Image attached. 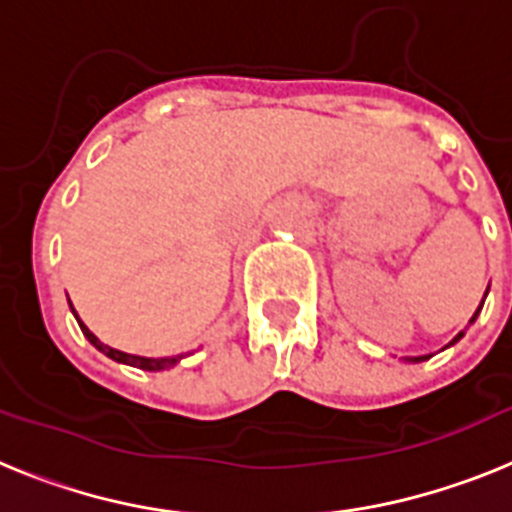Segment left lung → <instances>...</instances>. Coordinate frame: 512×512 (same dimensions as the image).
I'll use <instances>...</instances> for the list:
<instances>
[{
	"label": "left lung",
	"mask_w": 512,
	"mask_h": 512,
	"mask_svg": "<svg viewBox=\"0 0 512 512\" xmlns=\"http://www.w3.org/2000/svg\"><path fill=\"white\" fill-rule=\"evenodd\" d=\"M485 297H487V295H485ZM482 302H485V300H482ZM479 310H482V305H479V307H477V312H474V315H472V320H469V323H474V320H477ZM461 336H464V330H461L459 336H456V338H454V341H451V343H449V346H454V343H456V341H459V338H461ZM425 359H431V356H410V359H408V361H425Z\"/></svg>",
	"instance_id": "left-lung-1"
}]
</instances>
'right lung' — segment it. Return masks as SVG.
Wrapping results in <instances>:
<instances>
[{"mask_svg": "<svg viewBox=\"0 0 512 512\" xmlns=\"http://www.w3.org/2000/svg\"><path fill=\"white\" fill-rule=\"evenodd\" d=\"M69 305H71V302H69ZM71 312H74V315H76L74 307H71ZM76 320H79V315H76ZM79 328H81V333H84V336H87V341L92 343L94 348H99V351H102L104 356H110L112 361H120V364L135 366V369H146V372H161V369H169V366L179 364V361L184 359L182 354H179V356H166V359H148V356H133V354H125V351H117V348H112V346H107V343L99 341V338L94 336L92 330H89L87 325L81 323V320H79Z\"/></svg>", "mask_w": 512, "mask_h": 512, "instance_id": "1", "label": "right lung"}]
</instances>
